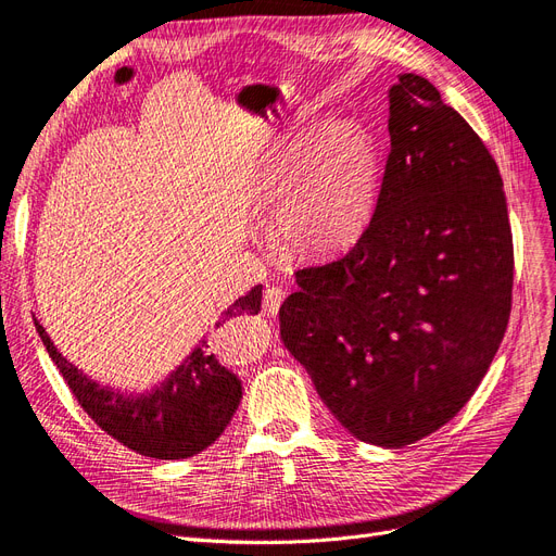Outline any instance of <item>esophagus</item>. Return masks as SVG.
I'll return each mask as SVG.
<instances>
[{
    "label": "esophagus",
    "mask_w": 556,
    "mask_h": 556,
    "mask_svg": "<svg viewBox=\"0 0 556 556\" xmlns=\"http://www.w3.org/2000/svg\"><path fill=\"white\" fill-rule=\"evenodd\" d=\"M283 298H286V291L281 289V286H270V289H265V293H263V309H265V314L275 316L279 312Z\"/></svg>",
    "instance_id": "esophagus-1"
}]
</instances>
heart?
<instances>
[{
	"label": "heart",
	"instance_id": "1",
	"mask_svg": "<svg viewBox=\"0 0 556 556\" xmlns=\"http://www.w3.org/2000/svg\"><path fill=\"white\" fill-rule=\"evenodd\" d=\"M380 180L378 143L357 123H330L286 143L263 174V197L279 203V244L304 258L353 247L376 215Z\"/></svg>",
	"mask_w": 556,
	"mask_h": 556
}]
</instances>
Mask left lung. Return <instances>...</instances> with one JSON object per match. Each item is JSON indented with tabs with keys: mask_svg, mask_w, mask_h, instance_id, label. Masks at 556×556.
<instances>
[{
	"mask_svg": "<svg viewBox=\"0 0 556 556\" xmlns=\"http://www.w3.org/2000/svg\"><path fill=\"white\" fill-rule=\"evenodd\" d=\"M376 215L351 252L295 273L281 339L362 442L401 448L454 419L510 314L513 238L497 162L415 73L389 89Z\"/></svg>",
	"mask_w": 556,
	"mask_h": 556,
	"instance_id": "left-lung-1",
	"label": "left lung"
}]
</instances>
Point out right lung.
<instances>
[{
	"instance_id": "obj_1",
	"label": "right lung",
	"mask_w": 556,
	"mask_h": 556,
	"mask_svg": "<svg viewBox=\"0 0 556 556\" xmlns=\"http://www.w3.org/2000/svg\"><path fill=\"white\" fill-rule=\"evenodd\" d=\"M263 286H254L226 309L215 327L240 314L261 312ZM48 355L68 382L77 403L108 435L157 460L190 458L208 448L229 426L242 399V382L222 366L205 337L174 371L147 392L100 384L56 351L46 327L34 318Z\"/></svg>"
}]
</instances>
